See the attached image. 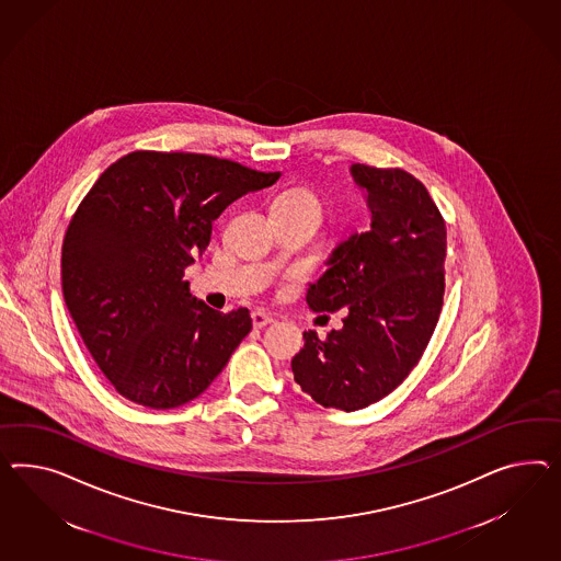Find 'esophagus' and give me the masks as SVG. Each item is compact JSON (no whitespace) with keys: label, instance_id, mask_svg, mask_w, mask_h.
I'll return each mask as SVG.
<instances>
[{"label":"esophagus","instance_id":"34e87169","mask_svg":"<svg viewBox=\"0 0 561 561\" xmlns=\"http://www.w3.org/2000/svg\"><path fill=\"white\" fill-rule=\"evenodd\" d=\"M251 320H253V327L255 329H263V327H267V324H272L273 319L270 314H265V312H261V310H255L253 314H251Z\"/></svg>","mask_w":561,"mask_h":561}]
</instances>
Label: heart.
Instances as JSON below:
<instances>
[{
  "label": "heart",
  "instance_id": "heart-1",
  "mask_svg": "<svg viewBox=\"0 0 561 561\" xmlns=\"http://www.w3.org/2000/svg\"><path fill=\"white\" fill-rule=\"evenodd\" d=\"M279 204H288V206H314L320 210V202L317 194H312L310 190L306 187H291L286 190L284 194H279L273 206H279Z\"/></svg>",
  "mask_w": 561,
  "mask_h": 561
}]
</instances>
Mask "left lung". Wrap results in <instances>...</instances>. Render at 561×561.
<instances>
[{
    "mask_svg": "<svg viewBox=\"0 0 561 561\" xmlns=\"http://www.w3.org/2000/svg\"><path fill=\"white\" fill-rule=\"evenodd\" d=\"M371 228L341 242L308 288L314 312L347 308L341 331L304 333L296 383L327 409L359 410L394 392L439 320L447 228L423 182L398 167L353 165Z\"/></svg>",
    "mask_w": 561,
    "mask_h": 561,
    "instance_id": "obj_1",
    "label": "left lung"
}]
</instances>
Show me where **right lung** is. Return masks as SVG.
Instances as JSON below:
<instances>
[{
	"mask_svg": "<svg viewBox=\"0 0 561 561\" xmlns=\"http://www.w3.org/2000/svg\"><path fill=\"white\" fill-rule=\"evenodd\" d=\"M265 173L197 152L135 151L107 167L65 232V304L118 394L175 409L202 394L251 333L247 308L218 312L183 279L228 204Z\"/></svg>",
	"mask_w": 561,
	"mask_h": 561,
	"instance_id": "1",
	"label": "right lung"
}]
</instances>
